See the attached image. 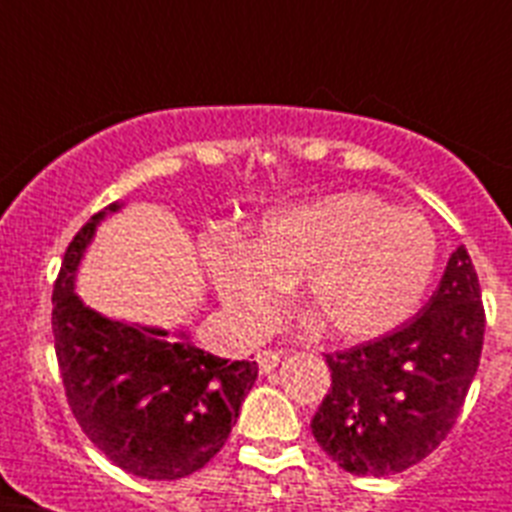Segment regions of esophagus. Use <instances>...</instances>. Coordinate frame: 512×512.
Returning <instances> with one entry per match:
<instances>
[{
	"instance_id": "obj_1",
	"label": "esophagus",
	"mask_w": 512,
	"mask_h": 512,
	"mask_svg": "<svg viewBox=\"0 0 512 512\" xmlns=\"http://www.w3.org/2000/svg\"><path fill=\"white\" fill-rule=\"evenodd\" d=\"M256 361H259L261 374H269L279 366V361H282V354H279V351H259V354H256Z\"/></svg>"
}]
</instances>
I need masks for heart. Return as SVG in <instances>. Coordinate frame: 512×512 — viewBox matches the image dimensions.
I'll use <instances>...</instances> for the list:
<instances>
[{"label":"heart","mask_w":512,"mask_h":512,"mask_svg":"<svg viewBox=\"0 0 512 512\" xmlns=\"http://www.w3.org/2000/svg\"><path fill=\"white\" fill-rule=\"evenodd\" d=\"M217 295L246 325L271 318L284 282L300 279V312L336 341H369L410 320L431 287L438 238L420 212L372 192H341L269 215L256 238L202 246Z\"/></svg>","instance_id":"1"}]
</instances>
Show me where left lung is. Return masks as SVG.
<instances>
[{
    "label": "left lung",
    "mask_w": 512,
    "mask_h": 512,
    "mask_svg": "<svg viewBox=\"0 0 512 512\" xmlns=\"http://www.w3.org/2000/svg\"><path fill=\"white\" fill-rule=\"evenodd\" d=\"M485 307L467 248L451 253L423 310L369 343L325 354L330 390L310 428L338 467L387 477L449 436L477 374Z\"/></svg>",
    "instance_id": "obj_1"
}]
</instances>
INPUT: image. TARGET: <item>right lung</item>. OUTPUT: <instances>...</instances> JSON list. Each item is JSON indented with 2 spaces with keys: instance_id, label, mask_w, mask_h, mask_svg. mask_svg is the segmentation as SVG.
Wrapping results in <instances>:
<instances>
[{
  "instance_id": "add662e5",
  "label": "right lung",
  "mask_w": 512,
  "mask_h": 512,
  "mask_svg": "<svg viewBox=\"0 0 512 512\" xmlns=\"http://www.w3.org/2000/svg\"><path fill=\"white\" fill-rule=\"evenodd\" d=\"M120 202L97 212L66 248L53 287V338L71 413L115 467L143 479H182L223 449L256 361L205 354L184 330L104 318L76 295V271L94 230Z\"/></svg>"
}]
</instances>
